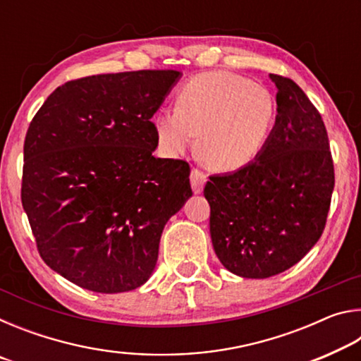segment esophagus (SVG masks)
Masks as SVG:
<instances>
[{"label":"esophagus","instance_id":"obj_1","mask_svg":"<svg viewBox=\"0 0 361 361\" xmlns=\"http://www.w3.org/2000/svg\"><path fill=\"white\" fill-rule=\"evenodd\" d=\"M207 183V175L199 169H192L191 172V186L194 194H200L204 189V185Z\"/></svg>","mask_w":361,"mask_h":361}]
</instances>
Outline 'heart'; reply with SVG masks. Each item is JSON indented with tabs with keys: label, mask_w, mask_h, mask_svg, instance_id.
<instances>
[{
	"label": "heart",
	"mask_w": 361,
	"mask_h": 361,
	"mask_svg": "<svg viewBox=\"0 0 361 361\" xmlns=\"http://www.w3.org/2000/svg\"><path fill=\"white\" fill-rule=\"evenodd\" d=\"M276 116V100L261 84L229 71H210L189 79L176 97L175 111L162 109L152 122L164 154H183L199 135L200 161L232 172L261 154Z\"/></svg>",
	"instance_id": "b5f03b06"
}]
</instances>
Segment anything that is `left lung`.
I'll return each mask as SVG.
<instances>
[{
  "mask_svg": "<svg viewBox=\"0 0 361 361\" xmlns=\"http://www.w3.org/2000/svg\"><path fill=\"white\" fill-rule=\"evenodd\" d=\"M277 85V116L261 154L234 173L212 175L210 235L229 272L267 279L319 242L334 188L328 133L312 102L290 78Z\"/></svg>",
  "mask_w": 361,
  "mask_h": 361,
  "instance_id": "left-lung-1",
  "label": "left lung"
}]
</instances>
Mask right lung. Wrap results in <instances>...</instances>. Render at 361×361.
I'll return each mask as SVG.
<instances>
[{"mask_svg":"<svg viewBox=\"0 0 361 361\" xmlns=\"http://www.w3.org/2000/svg\"><path fill=\"white\" fill-rule=\"evenodd\" d=\"M180 76L140 70L75 79L30 122L23 210L42 261L81 288L142 286L164 226L192 195L188 162L152 156L151 118Z\"/></svg>","mask_w":361,"mask_h":361,"instance_id":"obj_1","label":"right lung"}]
</instances>
